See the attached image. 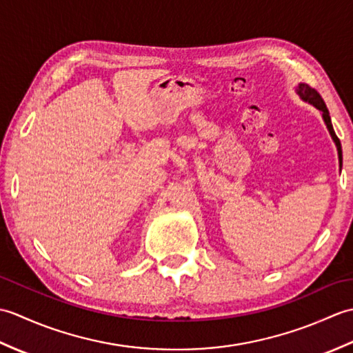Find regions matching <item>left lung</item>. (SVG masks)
Returning a JSON list of instances; mask_svg holds the SVG:
<instances>
[{
	"label": "left lung",
	"mask_w": 353,
	"mask_h": 353,
	"mask_svg": "<svg viewBox=\"0 0 353 353\" xmlns=\"http://www.w3.org/2000/svg\"><path fill=\"white\" fill-rule=\"evenodd\" d=\"M296 91H297L299 95H301V99H302L303 101H308L310 104H312V106H316V108L321 112V117H323V119H325V124H326V127H327V130H329V133H331V137H332V139H334V142H335V145H336V150H339V162H340V168H341V165H343L341 142H340L339 137H336L335 132H334V127H332V123H331V117H329V110H327V108H326V104H325L323 99H321V95L316 91V89L308 86L306 83H301V85H299Z\"/></svg>",
	"instance_id": "obj_1"
}]
</instances>
